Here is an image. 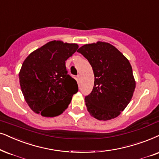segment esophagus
Wrapping results in <instances>:
<instances>
[{
    "label": "esophagus",
    "instance_id": "esophagus-1",
    "mask_svg": "<svg viewBox=\"0 0 159 159\" xmlns=\"http://www.w3.org/2000/svg\"><path fill=\"white\" fill-rule=\"evenodd\" d=\"M81 80H82V77H81V75H77V81L80 82H80H81Z\"/></svg>",
    "mask_w": 159,
    "mask_h": 159
}]
</instances>
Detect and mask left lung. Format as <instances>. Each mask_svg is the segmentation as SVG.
Instances as JSON below:
<instances>
[{"label":"left lung","mask_w":159,"mask_h":159,"mask_svg":"<svg viewBox=\"0 0 159 159\" xmlns=\"http://www.w3.org/2000/svg\"><path fill=\"white\" fill-rule=\"evenodd\" d=\"M88 60L94 74V86L85 96L88 111L95 118H115L127 107L136 83L128 59L106 42L85 44L77 50Z\"/></svg>","instance_id":"left-lung-1"}]
</instances>
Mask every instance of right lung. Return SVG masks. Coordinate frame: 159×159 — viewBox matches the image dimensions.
<instances>
[{"label":"right lung","instance_id":"right-lung-1","mask_svg":"<svg viewBox=\"0 0 159 159\" xmlns=\"http://www.w3.org/2000/svg\"><path fill=\"white\" fill-rule=\"evenodd\" d=\"M77 44L48 42L28 55L19 74L25 99L30 109L44 117L61 115L78 91L77 81L68 75L66 61Z\"/></svg>","mask_w":159,"mask_h":159}]
</instances>
